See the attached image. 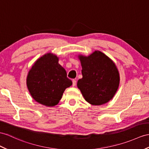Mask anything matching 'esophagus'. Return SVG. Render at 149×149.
I'll return each instance as SVG.
<instances>
[{"label": "esophagus", "instance_id": "34e87169", "mask_svg": "<svg viewBox=\"0 0 149 149\" xmlns=\"http://www.w3.org/2000/svg\"><path fill=\"white\" fill-rule=\"evenodd\" d=\"M76 84H77V81H76L75 79H73V80H72V86H74Z\"/></svg>", "mask_w": 149, "mask_h": 149}]
</instances>
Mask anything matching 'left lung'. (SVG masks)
<instances>
[{"label":"left lung","mask_w":149,"mask_h":149,"mask_svg":"<svg viewBox=\"0 0 149 149\" xmlns=\"http://www.w3.org/2000/svg\"><path fill=\"white\" fill-rule=\"evenodd\" d=\"M83 78L78 88L88 103L99 106L109 102L116 92L119 75L115 64L102 52L95 51L88 57L80 56Z\"/></svg>","instance_id":"1"}]
</instances>
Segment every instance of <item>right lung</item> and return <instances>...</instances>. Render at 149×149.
<instances>
[{
  "mask_svg": "<svg viewBox=\"0 0 149 149\" xmlns=\"http://www.w3.org/2000/svg\"><path fill=\"white\" fill-rule=\"evenodd\" d=\"M58 61L52 54H45L37 61L27 77L31 95L37 102L46 106L58 104L65 89L72 85L66 70Z\"/></svg>",
  "mask_w": 149,
  "mask_h": 149,
  "instance_id": "right-lung-1",
  "label": "right lung"
}]
</instances>
